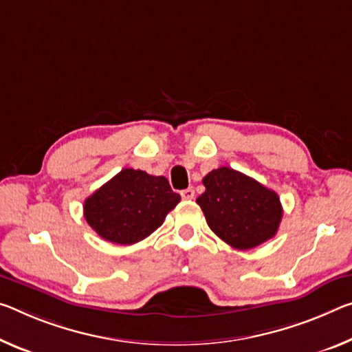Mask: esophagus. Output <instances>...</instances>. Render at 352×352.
I'll return each instance as SVG.
<instances>
[{"mask_svg":"<svg viewBox=\"0 0 352 352\" xmlns=\"http://www.w3.org/2000/svg\"><path fill=\"white\" fill-rule=\"evenodd\" d=\"M180 194H182V199H183V200H191V199H194V189H192V188L183 189V191H182Z\"/></svg>","mask_w":352,"mask_h":352,"instance_id":"1","label":"esophagus"}]
</instances>
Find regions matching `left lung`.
Segmentation results:
<instances>
[{
	"label": "left lung",
	"mask_w": 352,
	"mask_h": 352,
	"mask_svg": "<svg viewBox=\"0 0 352 352\" xmlns=\"http://www.w3.org/2000/svg\"><path fill=\"white\" fill-rule=\"evenodd\" d=\"M205 192L197 197L206 224L228 246L248 250L277 233L282 204L277 192L230 167L204 177Z\"/></svg>",
	"instance_id": "obj_1"
}]
</instances>
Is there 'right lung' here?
<instances>
[{"label": "right lung", "mask_w": 352, "mask_h": 352, "mask_svg": "<svg viewBox=\"0 0 352 352\" xmlns=\"http://www.w3.org/2000/svg\"><path fill=\"white\" fill-rule=\"evenodd\" d=\"M178 202L167 178L122 169L85 200V217L106 241L126 246L153 233Z\"/></svg>", "instance_id": "1"}]
</instances>
